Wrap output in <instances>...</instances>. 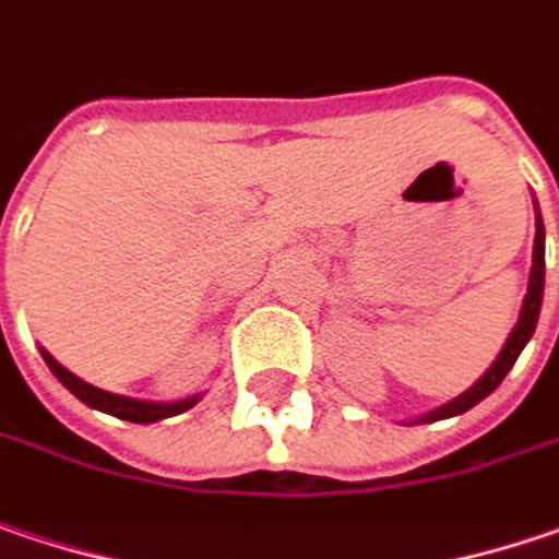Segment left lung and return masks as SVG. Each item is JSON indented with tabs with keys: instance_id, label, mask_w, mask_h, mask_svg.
Segmentation results:
<instances>
[{
	"instance_id": "left-lung-1",
	"label": "left lung",
	"mask_w": 559,
	"mask_h": 559,
	"mask_svg": "<svg viewBox=\"0 0 559 559\" xmlns=\"http://www.w3.org/2000/svg\"><path fill=\"white\" fill-rule=\"evenodd\" d=\"M538 229H535V254H532V276H528V293H525V301H522V314H519V323L513 326V333H510V340H507V346L503 352L497 355V361L488 368V374L481 377L472 390H465L462 396H456L453 403L440 405V408H433L428 412L421 421H440V418H453V415H462V412H468L472 405H478L485 396H490L497 386H500V380L510 374V368L516 365L519 352L525 349V343L532 340V333H535V323H538V314H542V298H545V223H542V216H538V223H535Z\"/></svg>"
}]
</instances>
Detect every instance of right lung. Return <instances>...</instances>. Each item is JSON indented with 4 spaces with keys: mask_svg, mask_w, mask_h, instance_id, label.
Here are the masks:
<instances>
[{
    "mask_svg": "<svg viewBox=\"0 0 559 559\" xmlns=\"http://www.w3.org/2000/svg\"><path fill=\"white\" fill-rule=\"evenodd\" d=\"M49 371L59 377L71 393L87 403L91 408H99V412H109L116 418H126V421H134V425H151V421H159V418H169V415H182L185 408L198 403V396H188V400H179V403H144V400H128V396H116V393H106V390H97L91 386L87 380L74 377L69 368H62L49 352H43Z\"/></svg>",
    "mask_w": 559,
    "mask_h": 559,
    "instance_id": "1",
    "label": "right lung"
}]
</instances>
